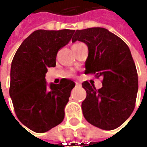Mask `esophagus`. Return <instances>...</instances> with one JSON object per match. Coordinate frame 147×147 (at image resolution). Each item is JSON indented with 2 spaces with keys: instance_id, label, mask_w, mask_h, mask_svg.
I'll return each mask as SVG.
<instances>
[{
  "instance_id": "obj_1",
  "label": "esophagus",
  "mask_w": 147,
  "mask_h": 147,
  "mask_svg": "<svg viewBox=\"0 0 147 147\" xmlns=\"http://www.w3.org/2000/svg\"><path fill=\"white\" fill-rule=\"evenodd\" d=\"M75 85H76V87H80V86H81V82H75Z\"/></svg>"
}]
</instances>
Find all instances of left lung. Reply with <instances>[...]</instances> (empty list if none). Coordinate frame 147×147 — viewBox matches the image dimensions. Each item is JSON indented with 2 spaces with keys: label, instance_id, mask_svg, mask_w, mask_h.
<instances>
[{
  "label": "left lung",
  "instance_id": "8db88e82",
  "mask_svg": "<svg viewBox=\"0 0 147 147\" xmlns=\"http://www.w3.org/2000/svg\"><path fill=\"white\" fill-rule=\"evenodd\" d=\"M77 40L88 47L85 74L103 78L100 89L82 82L87 92L83 116L99 128L115 129L131 115L136 104L138 78L130 50L120 37L103 28L76 30L72 42Z\"/></svg>",
  "mask_w": 147,
  "mask_h": 147
}]
</instances>
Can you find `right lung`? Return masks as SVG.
<instances>
[{
	"label": "right lung",
	"instance_id": "1",
	"mask_svg": "<svg viewBox=\"0 0 147 147\" xmlns=\"http://www.w3.org/2000/svg\"><path fill=\"white\" fill-rule=\"evenodd\" d=\"M74 30H36L20 45L10 69L9 96L14 112L24 125L35 133L47 132L65 118V107L75 83L62 78L47 86V68L55 66L59 49Z\"/></svg>",
	"mask_w": 147,
	"mask_h": 147
}]
</instances>
